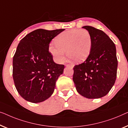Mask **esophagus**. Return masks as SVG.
<instances>
[{"label": "esophagus", "instance_id": "34e87169", "mask_svg": "<svg viewBox=\"0 0 128 128\" xmlns=\"http://www.w3.org/2000/svg\"><path fill=\"white\" fill-rule=\"evenodd\" d=\"M66 66H70V67H71V68L74 67V66L72 64H66Z\"/></svg>", "mask_w": 128, "mask_h": 128}]
</instances>
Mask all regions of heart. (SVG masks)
<instances>
[{"label":"heart","instance_id":"heart-1","mask_svg":"<svg viewBox=\"0 0 128 128\" xmlns=\"http://www.w3.org/2000/svg\"><path fill=\"white\" fill-rule=\"evenodd\" d=\"M56 44L49 47L50 53L57 62L65 59V52L74 62H84L90 54L92 48V38L86 30H72L59 34L54 40Z\"/></svg>","mask_w":128,"mask_h":128}]
</instances>
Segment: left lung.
Here are the masks:
<instances>
[{"label":"left lung","instance_id":"8db88e82","mask_svg":"<svg viewBox=\"0 0 128 128\" xmlns=\"http://www.w3.org/2000/svg\"><path fill=\"white\" fill-rule=\"evenodd\" d=\"M92 38V48L87 59L73 68L76 90L88 98L104 97L114 85L118 60L114 43L107 34L91 26H84Z\"/></svg>","mask_w":128,"mask_h":128}]
</instances>
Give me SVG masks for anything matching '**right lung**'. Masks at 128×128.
<instances>
[{
    "instance_id": "obj_1",
    "label": "right lung",
    "mask_w": 128,
    "mask_h": 128,
    "mask_svg": "<svg viewBox=\"0 0 128 128\" xmlns=\"http://www.w3.org/2000/svg\"><path fill=\"white\" fill-rule=\"evenodd\" d=\"M64 30L38 29L18 44L12 59V78L18 93L28 102H44L53 94L64 65L54 62L48 48L50 41Z\"/></svg>"
}]
</instances>
